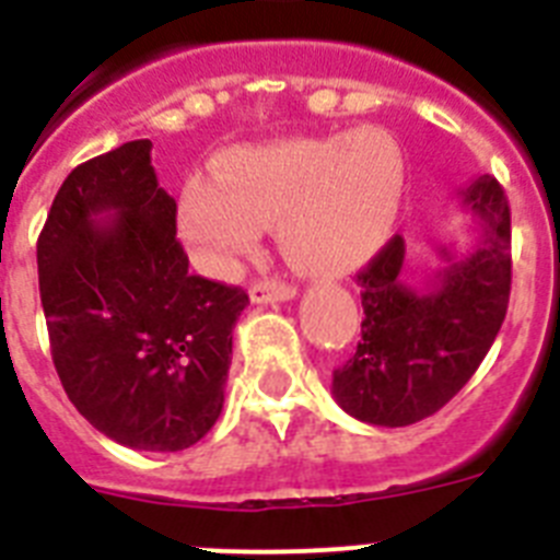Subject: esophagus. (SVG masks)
<instances>
[{"mask_svg":"<svg viewBox=\"0 0 560 560\" xmlns=\"http://www.w3.org/2000/svg\"><path fill=\"white\" fill-rule=\"evenodd\" d=\"M296 289L289 283H277V280H257L249 289V300L257 305L269 303H285V300H294Z\"/></svg>","mask_w":560,"mask_h":560,"instance_id":"1","label":"esophagus"}]
</instances>
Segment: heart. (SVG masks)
I'll use <instances>...</instances> for the list:
<instances>
[{
    "label": "heart",
    "mask_w": 560,
    "mask_h": 560,
    "mask_svg": "<svg viewBox=\"0 0 560 560\" xmlns=\"http://www.w3.org/2000/svg\"><path fill=\"white\" fill-rule=\"evenodd\" d=\"M404 187V151L384 128L264 142L226 151L215 176H187L176 230L207 275H230L260 230L277 224L291 269L339 277L387 244Z\"/></svg>",
    "instance_id": "obj_1"
}]
</instances>
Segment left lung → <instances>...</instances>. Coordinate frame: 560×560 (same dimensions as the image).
<instances>
[{
  "label": "left lung",
  "mask_w": 560,
  "mask_h": 560,
  "mask_svg": "<svg viewBox=\"0 0 560 560\" xmlns=\"http://www.w3.org/2000/svg\"><path fill=\"white\" fill-rule=\"evenodd\" d=\"M479 221L471 255L440 246L446 266L427 291L404 280V237L395 235L355 275L361 289V341L334 370V398L373 427H409L443 409L491 350L511 300V207L493 176L459 190Z\"/></svg>",
  "instance_id": "8db88e82"
}]
</instances>
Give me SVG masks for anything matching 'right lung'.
<instances>
[{"label":"right lung","mask_w":560,"mask_h":560,"mask_svg":"<svg viewBox=\"0 0 560 560\" xmlns=\"http://www.w3.org/2000/svg\"><path fill=\"white\" fill-rule=\"evenodd\" d=\"M103 211L113 215L97 222ZM36 255L52 364L78 412L137 452L199 443L224 407L232 328L249 296L187 271L151 140L69 173Z\"/></svg>","instance_id":"add662e5"}]
</instances>
